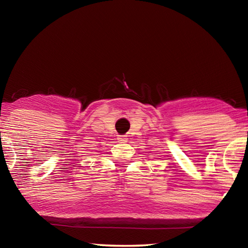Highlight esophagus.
<instances>
[{
	"label": "esophagus",
	"mask_w": 248,
	"mask_h": 248,
	"mask_svg": "<svg viewBox=\"0 0 248 248\" xmlns=\"http://www.w3.org/2000/svg\"><path fill=\"white\" fill-rule=\"evenodd\" d=\"M118 141L119 142H127V137H125V136H120L118 138Z\"/></svg>",
	"instance_id": "34e87169"
}]
</instances>
